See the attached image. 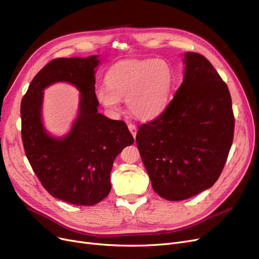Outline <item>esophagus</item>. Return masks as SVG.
Listing matches in <instances>:
<instances>
[{
	"mask_svg": "<svg viewBox=\"0 0 259 259\" xmlns=\"http://www.w3.org/2000/svg\"><path fill=\"white\" fill-rule=\"evenodd\" d=\"M128 128H129V130H130V132H131V134H132V137H133V138L137 137V132H138L137 126L133 125V124H129V125H128Z\"/></svg>",
	"mask_w": 259,
	"mask_h": 259,
	"instance_id": "1",
	"label": "esophagus"
}]
</instances>
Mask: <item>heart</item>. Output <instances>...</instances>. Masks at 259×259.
I'll return each mask as SVG.
<instances>
[{
  "label": "heart",
  "mask_w": 259,
  "mask_h": 259,
  "mask_svg": "<svg viewBox=\"0 0 259 259\" xmlns=\"http://www.w3.org/2000/svg\"><path fill=\"white\" fill-rule=\"evenodd\" d=\"M173 85L170 65L162 60H132L114 65L107 74V85L95 89L99 102L112 113L126 100L128 111L143 120L158 116L168 103Z\"/></svg>",
  "instance_id": "obj_1"
}]
</instances>
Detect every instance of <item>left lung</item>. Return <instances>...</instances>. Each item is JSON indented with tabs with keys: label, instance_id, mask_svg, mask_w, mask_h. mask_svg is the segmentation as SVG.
<instances>
[{
	"label": "left lung",
	"instance_id": "1",
	"mask_svg": "<svg viewBox=\"0 0 259 259\" xmlns=\"http://www.w3.org/2000/svg\"><path fill=\"white\" fill-rule=\"evenodd\" d=\"M184 80L155 119L140 126L137 145L154 191L184 200L211 188L225 167L234 134L232 100L212 64L185 54Z\"/></svg>",
	"mask_w": 259,
	"mask_h": 259
}]
</instances>
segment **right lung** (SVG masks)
<instances>
[{"mask_svg":"<svg viewBox=\"0 0 259 259\" xmlns=\"http://www.w3.org/2000/svg\"><path fill=\"white\" fill-rule=\"evenodd\" d=\"M99 64V56L53 60L33 77L21 103L22 141L35 175L49 194L75 206L97 205L108 196L113 161L134 142L125 121L98 112ZM58 81L81 92L78 117L64 138L51 137L41 121L42 90Z\"/></svg>","mask_w":259,"mask_h":259,"instance_id":"1","label":"right lung"}]
</instances>
